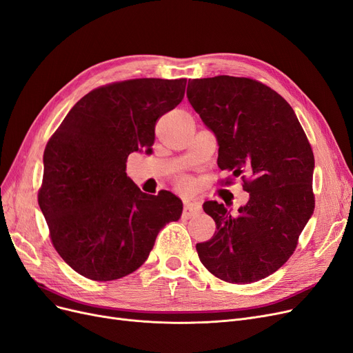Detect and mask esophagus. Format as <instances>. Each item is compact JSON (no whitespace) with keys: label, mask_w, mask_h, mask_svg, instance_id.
<instances>
[{"label":"esophagus","mask_w":353,"mask_h":353,"mask_svg":"<svg viewBox=\"0 0 353 353\" xmlns=\"http://www.w3.org/2000/svg\"><path fill=\"white\" fill-rule=\"evenodd\" d=\"M201 205L196 202H188L185 203V208H183V218H192L194 214L201 213Z\"/></svg>","instance_id":"esophagus-1"}]
</instances>
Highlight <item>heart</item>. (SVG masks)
Instances as JSON below:
<instances>
[{"label":"heart","mask_w":353,"mask_h":353,"mask_svg":"<svg viewBox=\"0 0 353 353\" xmlns=\"http://www.w3.org/2000/svg\"><path fill=\"white\" fill-rule=\"evenodd\" d=\"M179 186H180L181 189H188V188H189V181H188V180H181V181L179 183Z\"/></svg>","instance_id":"1"}]
</instances>
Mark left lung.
<instances>
[{
    "label": "left lung",
    "instance_id": "obj_1",
    "mask_svg": "<svg viewBox=\"0 0 353 353\" xmlns=\"http://www.w3.org/2000/svg\"><path fill=\"white\" fill-rule=\"evenodd\" d=\"M188 99L216 137L221 170L250 176H242L250 201L236 216L223 203H203L218 231L196 243L199 258L226 283L263 280L287 263L314 210L307 137L288 102L250 78L189 81Z\"/></svg>",
    "mask_w": 353,
    "mask_h": 353
}]
</instances>
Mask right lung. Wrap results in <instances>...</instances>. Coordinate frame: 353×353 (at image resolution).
Listing matches in <instances>:
<instances>
[{"label":"right lung","mask_w":353,"mask_h":353,"mask_svg":"<svg viewBox=\"0 0 353 353\" xmlns=\"http://www.w3.org/2000/svg\"><path fill=\"white\" fill-rule=\"evenodd\" d=\"M188 79H131L90 90L73 105L43 156L39 206L53 247L76 272L112 281L140 268L183 203L143 193L127 176L134 151L151 154L156 122L185 97Z\"/></svg>","instance_id":"obj_1"}]
</instances>
